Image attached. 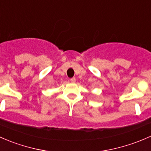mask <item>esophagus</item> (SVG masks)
<instances>
[{"mask_svg":"<svg viewBox=\"0 0 151 151\" xmlns=\"http://www.w3.org/2000/svg\"><path fill=\"white\" fill-rule=\"evenodd\" d=\"M70 81L71 83H75V82H76V78H70Z\"/></svg>","mask_w":151,"mask_h":151,"instance_id":"34e87169","label":"esophagus"}]
</instances>
